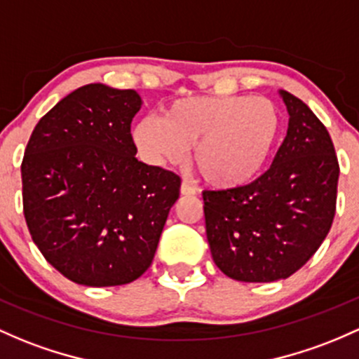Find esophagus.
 Masks as SVG:
<instances>
[{"label":"esophagus","mask_w":359,"mask_h":359,"mask_svg":"<svg viewBox=\"0 0 359 359\" xmlns=\"http://www.w3.org/2000/svg\"><path fill=\"white\" fill-rule=\"evenodd\" d=\"M180 194H182V196H194L196 189L191 186V182H187V180H182V184H180Z\"/></svg>","instance_id":"1"}]
</instances>
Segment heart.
Returning <instances> with one entry per match:
<instances>
[{"mask_svg":"<svg viewBox=\"0 0 359 359\" xmlns=\"http://www.w3.org/2000/svg\"><path fill=\"white\" fill-rule=\"evenodd\" d=\"M281 119L264 97H186L161 117H143L133 129L137 151L153 165L179 163L192 148V163L212 187H235L261 172Z\"/></svg>","mask_w":359,"mask_h":359,"instance_id":"heart-1","label":"heart"}]
</instances>
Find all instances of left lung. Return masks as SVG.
Returning <instances> with one entry per match:
<instances>
[{"mask_svg": "<svg viewBox=\"0 0 359 359\" xmlns=\"http://www.w3.org/2000/svg\"><path fill=\"white\" fill-rule=\"evenodd\" d=\"M288 131L269 170L254 182L204 191L212 261L228 278H290L324 242L336 215L339 163L325 126L300 98L279 90Z\"/></svg>", "mask_w": 359, "mask_h": 359, "instance_id": "left-lung-1", "label": "left lung"}]
</instances>
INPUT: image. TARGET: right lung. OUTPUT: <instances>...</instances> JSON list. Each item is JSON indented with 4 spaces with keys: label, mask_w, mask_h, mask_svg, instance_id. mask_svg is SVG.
<instances>
[{
    "label": "right lung",
    "mask_w": 359,
    "mask_h": 359,
    "mask_svg": "<svg viewBox=\"0 0 359 359\" xmlns=\"http://www.w3.org/2000/svg\"><path fill=\"white\" fill-rule=\"evenodd\" d=\"M136 90L90 83L35 126L22 163L23 215L46 261L83 286H121L151 266L180 177L136 158Z\"/></svg>",
    "instance_id": "1"
}]
</instances>
